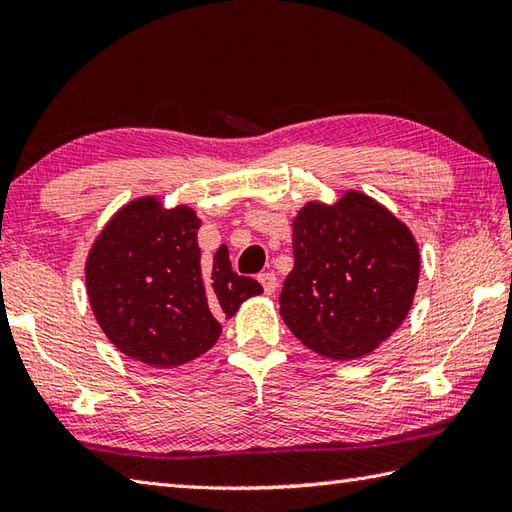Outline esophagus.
I'll use <instances>...</instances> for the list:
<instances>
[{"label": "esophagus", "mask_w": 512, "mask_h": 512, "mask_svg": "<svg viewBox=\"0 0 512 512\" xmlns=\"http://www.w3.org/2000/svg\"><path fill=\"white\" fill-rule=\"evenodd\" d=\"M259 282H262L266 295H273L277 290V275L275 273H262L259 275Z\"/></svg>", "instance_id": "obj_1"}]
</instances>
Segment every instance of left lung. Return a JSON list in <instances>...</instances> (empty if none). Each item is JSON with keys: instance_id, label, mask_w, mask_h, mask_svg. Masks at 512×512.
<instances>
[{"instance_id": "obj_1", "label": "left lung", "mask_w": 512, "mask_h": 512, "mask_svg": "<svg viewBox=\"0 0 512 512\" xmlns=\"http://www.w3.org/2000/svg\"><path fill=\"white\" fill-rule=\"evenodd\" d=\"M295 266L279 315L299 342L337 362L359 359L402 326L419 284V246L377 199L346 190L293 217Z\"/></svg>"}]
</instances>
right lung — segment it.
<instances>
[{
    "label": "right lung",
    "instance_id": "right-lung-1",
    "mask_svg": "<svg viewBox=\"0 0 512 512\" xmlns=\"http://www.w3.org/2000/svg\"><path fill=\"white\" fill-rule=\"evenodd\" d=\"M195 208H166L144 195L124 204L88 250L86 295L99 328L119 353L153 368L204 355L259 282L233 273L228 248L202 264Z\"/></svg>",
    "mask_w": 512,
    "mask_h": 512
}]
</instances>
